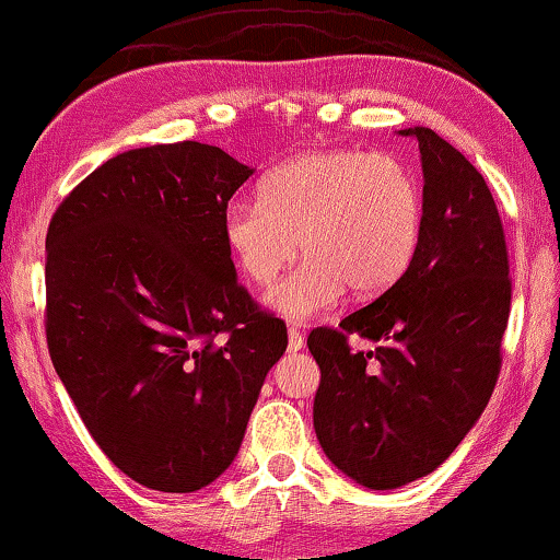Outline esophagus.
Wrapping results in <instances>:
<instances>
[{
	"instance_id": "obj_1",
	"label": "esophagus",
	"mask_w": 560,
	"mask_h": 560,
	"mask_svg": "<svg viewBox=\"0 0 560 560\" xmlns=\"http://www.w3.org/2000/svg\"><path fill=\"white\" fill-rule=\"evenodd\" d=\"M302 347H304V334L294 327H289V352H299Z\"/></svg>"
}]
</instances>
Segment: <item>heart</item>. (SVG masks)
<instances>
[{"instance_id": "heart-1", "label": "heart", "mask_w": 560, "mask_h": 560, "mask_svg": "<svg viewBox=\"0 0 560 560\" xmlns=\"http://www.w3.org/2000/svg\"><path fill=\"white\" fill-rule=\"evenodd\" d=\"M424 223L422 183L410 163L389 153L314 150L291 158L261 183L258 200L223 213V241L248 281L269 287L273 312L312 319L345 287L357 296L389 289L410 269Z\"/></svg>"}]
</instances>
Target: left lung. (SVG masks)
I'll return each instance as SVG.
<instances>
[{
  "label": "left lung",
  "instance_id": "8db88e82",
  "mask_svg": "<svg viewBox=\"0 0 560 560\" xmlns=\"http://www.w3.org/2000/svg\"><path fill=\"white\" fill-rule=\"evenodd\" d=\"M422 155L424 223L402 279L306 345L322 370L314 430L329 460L372 490L407 486L453 455L500 374L511 264L488 183L430 128L399 130ZM352 332L378 345L352 353Z\"/></svg>",
  "mask_w": 560,
  "mask_h": 560
}]
</instances>
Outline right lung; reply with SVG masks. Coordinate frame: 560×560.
I'll list each match as a JSON object with an SVG mask.
<instances>
[{"mask_svg": "<svg viewBox=\"0 0 560 560\" xmlns=\"http://www.w3.org/2000/svg\"><path fill=\"white\" fill-rule=\"evenodd\" d=\"M252 173L196 140L136 148L49 221V357L100 450L150 490L194 493L226 470L287 352V324L236 281L223 241Z\"/></svg>", "mask_w": 560, "mask_h": 560, "instance_id": "right-lung-1", "label": "right lung"}]
</instances>
